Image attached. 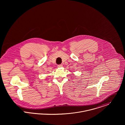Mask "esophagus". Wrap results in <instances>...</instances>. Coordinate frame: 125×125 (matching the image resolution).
I'll list each match as a JSON object with an SVG mask.
<instances>
[{
    "label": "esophagus",
    "mask_w": 125,
    "mask_h": 125,
    "mask_svg": "<svg viewBox=\"0 0 125 125\" xmlns=\"http://www.w3.org/2000/svg\"><path fill=\"white\" fill-rule=\"evenodd\" d=\"M57 67H62V64H59V65H58Z\"/></svg>",
    "instance_id": "esophagus-1"
}]
</instances>
